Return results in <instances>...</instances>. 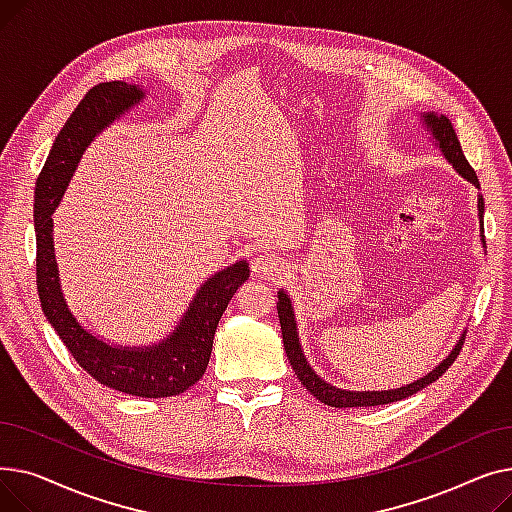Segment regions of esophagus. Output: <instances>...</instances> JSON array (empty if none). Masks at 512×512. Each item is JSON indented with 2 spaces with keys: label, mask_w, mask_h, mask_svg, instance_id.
I'll return each instance as SVG.
<instances>
[{
  "label": "esophagus",
  "mask_w": 512,
  "mask_h": 512,
  "mask_svg": "<svg viewBox=\"0 0 512 512\" xmlns=\"http://www.w3.org/2000/svg\"><path fill=\"white\" fill-rule=\"evenodd\" d=\"M251 270L261 278H278L286 272V265L276 253L263 251L251 259Z\"/></svg>",
  "instance_id": "esophagus-1"
}]
</instances>
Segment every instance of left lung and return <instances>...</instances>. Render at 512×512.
<instances>
[{
	"label": "left lung",
	"instance_id": "obj_1",
	"mask_svg": "<svg viewBox=\"0 0 512 512\" xmlns=\"http://www.w3.org/2000/svg\"><path fill=\"white\" fill-rule=\"evenodd\" d=\"M425 124L432 128L436 141L440 143L444 155L448 157L450 164L456 168L463 178H467L469 182H473L475 186H479L477 174L471 168V164L467 161L459 137H456V132L450 124V120L446 116H436V114H427L425 116ZM479 218H483V199L479 197ZM278 317H280V326H282V338H284V351L286 357L297 373V378L301 380V384L317 398L324 402V405L330 407H375V405H388V402H396L407 398L419 390H423L425 386H429L432 382H436L438 378H442V373L448 371V367L454 363V359L459 357L461 348H463V338L459 340V344L454 346V351L448 355V359H444V363H440L432 373H427L425 378L409 384L407 388H398V390H384V392H348V390H340L336 386L326 384L324 380L319 378V375L309 367L303 351H301V344L297 338V324H294V311L290 307V299L288 294L278 292Z\"/></svg>",
	"mask_w": 512,
	"mask_h": 512
}]
</instances>
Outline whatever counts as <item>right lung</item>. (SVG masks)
<instances>
[{"mask_svg":"<svg viewBox=\"0 0 512 512\" xmlns=\"http://www.w3.org/2000/svg\"><path fill=\"white\" fill-rule=\"evenodd\" d=\"M143 97L134 85L122 80L99 83L80 99L76 110L58 132L35 186V234H37V292L41 309L53 330L93 380L99 384L143 398L176 396L203 378L213 336L222 313L238 286L249 280V265L238 261L207 280L182 317L174 334L159 346L118 348L97 340L68 311L58 280L53 253L51 213L60 203L80 155L112 120Z\"/></svg>","mask_w":512,"mask_h":512,"instance_id":"1","label":"right lung"}]
</instances>
